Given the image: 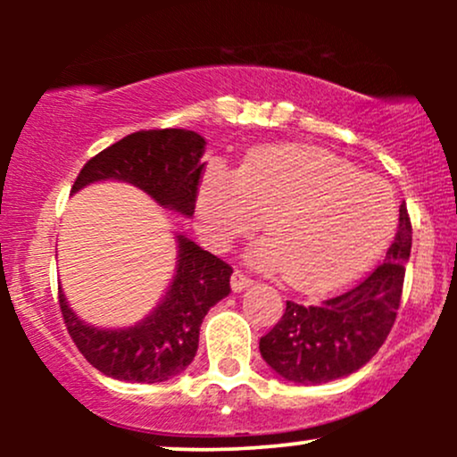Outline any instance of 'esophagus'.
Wrapping results in <instances>:
<instances>
[{
  "label": "esophagus",
  "mask_w": 457,
  "mask_h": 457,
  "mask_svg": "<svg viewBox=\"0 0 457 457\" xmlns=\"http://www.w3.org/2000/svg\"><path fill=\"white\" fill-rule=\"evenodd\" d=\"M251 283H253V281H251L243 270H234L232 272V290L234 292H243L245 287L251 286Z\"/></svg>",
  "instance_id": "1"
}]
</instances>
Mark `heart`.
<instances>
[{
  "mask_svg": "<svg viewBox=\"0 0 457 457\" xmlns=\"http://www.w3.org/2000/svg\"><path fill=\"white\" fill-rule=\"evenodd\" d=\"M197 217L212 246L253 234L249 251L287 286L324 292L359 275L389 238L395 206L378 178L356 174L335 156L298 144L258 148L234 174L214 165L197 193Z\"/></svg>",
  "mask_w": 457,
  "mask_h": 457,
  "instance_id": "heart-1",
  "label": "heart"
}]
</instances>
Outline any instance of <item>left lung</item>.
Returning <instances> with one entry per match:
<instances>
[{"label":"left lung","mask_w":457,"mask_h":457,"mask_svg":"<svg viewBox=\"0 0 457 457\" xmlns=\"http://www.w3.org/2000/svg\"><path fill=\"white\" fill-rule=\"evenodd\" d=\"M411 246L412 225L402 204L385 262L354 287L320 305L287 301L279 322L260 339L266 363L298 385H320L361 370L395 322Z\"/></svg>","instance_id":"8db88e82"}]
</instances>
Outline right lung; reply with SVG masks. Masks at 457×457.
<instances>
[{
    "label": "right lung",
    "instance_id": "right-lung-1",
    "mask_svg": "<svg viewBox=\"0 0 457 457\" xmlns=\"http://www.w3.org/2000/svg\"><path fill=\"white\" fill-rule=\"evenodd\" d=\"M202 135L185 129L137 130L98 152L79 171L72 193L98 180H122L185 217L195 212L204 167ZM232 266L178 236V269L170 290L148 318L129 328L87 327L57 292L68 335L87 363L129 382H162L185 371L197 353L208 309L229 295Z\"/></svg>",
    "mask_w": 457,
    "mask_h": 457
}]
</instances>
